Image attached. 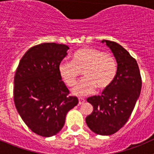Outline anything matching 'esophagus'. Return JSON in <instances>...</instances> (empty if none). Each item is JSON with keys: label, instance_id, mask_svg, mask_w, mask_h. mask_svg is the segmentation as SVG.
I'll return each mask as SVG.
<instances>
[{"label": "esophagus", "instance_id": "esophagus-1", "mask_svg": "<svg viewBox=\"0 0 154 154\" xmlns=\"http://www.w3.org/2000/svg\"><path fill=\"white\" fill-rule=\"evenodd\" d=\"M78 100H79V105L83 104V103L85 102V99L83 98V97H78Z\"/></svg>", "mask_w": 154, "mask_h": 154}]
</instances>
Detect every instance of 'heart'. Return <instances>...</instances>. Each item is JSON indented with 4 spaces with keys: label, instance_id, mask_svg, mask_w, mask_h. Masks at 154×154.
Segmentation results:
<instances>
[{
    "label": "heart",
    "instance_id": "b5f03b06",
    "mask_svg": "<svg viewBox=\"0 0 154 154\" xmlns=\"http://www.w3.org/2000/svg\"><path fill=\"white\" fill-rule=\"evenodd\" d=\"M58 71L68 87L75 84L81 72L84 77L77 83L72 91L77 95H86L93 92L95 88L97 90L108 88L117 76L118 64L111 53L85 46L73 53L71 62L62 60Z\"/></svg>",
    "mask_w": 154,
    "mask_h": 154
}]
</instances>
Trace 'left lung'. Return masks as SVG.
Returning <instances> with one entry per match:
<instances>
[{
  "label": "left lung",
  "instance_id": "obj_1",
  "mask_svg": "<svg viewBox=\"0 0 154 154\" xmlns=\"http://www.w3.org/2000/svg\"><path fill=\"white\" fill-rule=\"evenodd\" d=\"M102 42H106L116 57L117 76L101 95L87 98L93 106V112L86 122L94 133L109 136L119 131L131 116L141 92L142 77L137 62L127 50L115 42L103 40Z\"/></svg>",
  "mask_w": 154,
  "mask_h": 154
}]
</instances>
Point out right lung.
I'll list each match as a JSON object with an SVG mask.
<instances>
[{"mask_svg":"<svg viewBox=\"0 0 154 154\" xmlns=\"http://www.w3.org/2000/svg\"><path fill=\"white\" fill-rule=\"evenodd\" d=\"M68 46L42 43L25 53L14 77V102L20 116L33 133L50 137L62 130L68 112L78 103L58 71Z\"/></svg>","mask_w":154,"mask_h":154,"instance_id":"obj_1","label":"right lung"}]
</instances>
